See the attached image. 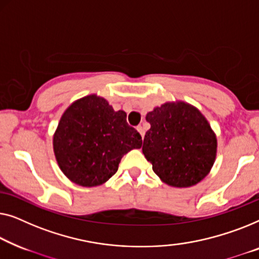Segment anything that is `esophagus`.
<instances>
[{"instance_id": "esophagus-1", "label": "esophagus", "mask_w": 259, "mask_h": 259, "mask_svg": "<svg viewBox=\"0 0 259 259\" xmlns=\"http://www.w3.org/2000/svg\"><path fill=\"white\" fill-rule=\"evenodd\" d=\"M137 131L138 133H140V135L142 136V138L144 137V134H145V131H144V128L142 125H140V126H137Z\"/></svg>"}]
</instances>
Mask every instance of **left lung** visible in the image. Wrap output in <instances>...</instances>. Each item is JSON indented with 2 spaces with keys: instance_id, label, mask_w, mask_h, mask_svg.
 I'll list each match as a JSON object with an SVG mask.
<instances>
[{
  "instance_id": "obj_1",
  "label": "left lung",
  "mask_w": 259,
  "mask_h": 259,
  "mask_svg": "<svg viewBox=\"0 0 259 259\" xmlns=\"http://www.w3.org/2000/svg\"><path fill=\"white\" fill-rule=\"evenodd\" d=\"M142 151L163 183L190 188L207 176L217 155V137L201 111L184 101L165 102L145 116Z\"/></svg>"
}]
</instances>
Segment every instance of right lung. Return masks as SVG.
Instances as JSON below:
<instances>
[{"label": "right lung", "mask_w": 259, "mask_h": 259, "mask_svg": "<svg viewBox=\"0 0 259 259\" xmlns=\"http://www.w3.org/2000/svg\"><path fill=\"white\" fill-rule=\"evenodd\" d=\"M142 147V137L104 97L88 95L69 105L53 136L54 154L68 180L81 187L109 181L125 154Z\"/></svg>", "instance_id": "1"}]
</instances>
